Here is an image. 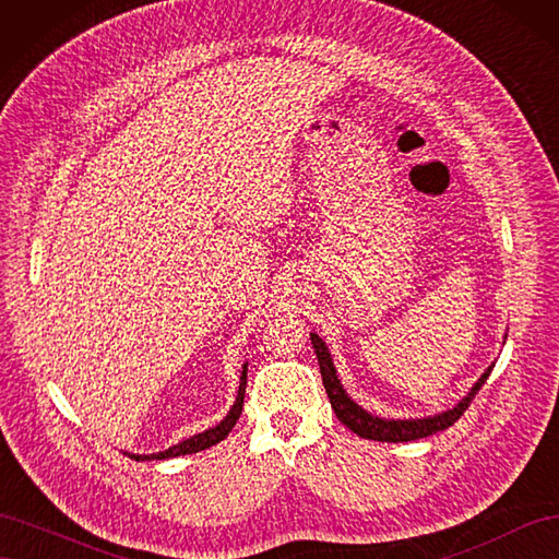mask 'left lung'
<instances>
[{
  "instance_id": "obj_1",
  "label": "left lung",
  "mask_w": 559,
  "mask_h": 559,
  "mask_svg": "<svg viewBox=\"0 0 559 559\" xmlns=\"http://www.w3.org/2000/svg\"><path fill=\"white\" fill-rule=\"evenodd\" d=\"M312 347L317 352V361H319V370H321V380H324L326 394L331 401V408L335 411V417L343 421L347 429H352L357 436L368 438V441H382V443H405V441H417V438H427L431 433L445 431L448 427H452L456 419L464 415V411L471 405V401L476 399L478 389L485 384V380L492 373V366H489L485 373L480 376V380L471 386V392L454 405V408L438 413L431 417H417V419H384L378 415H370L368 411H364L359 403H354L347 392L343 389L341 380H337L335 366L331 359V352L326 347V343L321 341L317 333H310Z\"/></svg>"
}]
</instances>
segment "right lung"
<instances>
[{
    "mask_svg": "<svg viewBox=\"0 0 559 559\" xmlns=\"http://www.w3.org/2000/svg\"><path fill=\"white\" fill-rule=\"evenodd\" d=\"M245 389H247V364L242 366V376H240V389H238V396H235V403L233 408L228 411V415L218 421L216 427L202 431V433H195L191 438H186V441L167 448L163 452H154V454H130L126 452L130 460L134 462H146V460H170V456H181V454H193V452H200V450H207L216 443H222L224 438L230 433V429L235 427V421L240 419L242 415V403H245Z\"/></svg>",
    "mask_w": 559,
    "mask_h": 559,
    "instance_id": "obj_1",
    "label": "right lung"
}]
</instances>
